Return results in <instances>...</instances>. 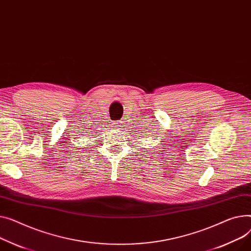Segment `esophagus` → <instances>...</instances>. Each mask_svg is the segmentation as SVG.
<instances>
[{"mask_svg": "<svg viewBox=\"0 0 251 251\" xmlns=\"http://www.w3.org/2000/svg\"><path fill=\"white\" fill-rule=\"evenodd\" d=\"M113 127H115V128H120V127H122V123H121L120 121L114 122V123H113Z\"/></svg>", "mask_w": 251, "mask_h": 251, "instance_id": "34e87169", "label": "esophagus"}]
</instances>
